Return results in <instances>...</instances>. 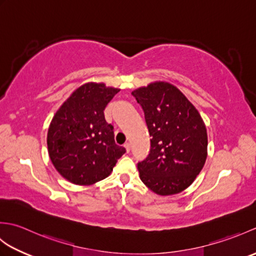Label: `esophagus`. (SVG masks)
Masks as SVG:
<instances>
[{
	"label": "esophagus",
	"instance_id": "obj_1",
	"mask_svg": "<svg viewBox=\"0 0 256 256\" xmlns=\"http://www.w3.org/2000/svg\"><path fill=\"white\" fill-rule=\"evenodd\" d=\"M124 148H125V150H126V153H130V150H131V144L125 143L124 144Z\"/></svg>",
	"mask_w": 256,
	"mask_h": 256
}]
</instances>
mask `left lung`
Listing matches in <instances>:
<instances>
[{"label":"left lung","mask_w":256,"mask_h":256,"mask_svg":"<svg viewBox=\"0 0 256 256\" xmlns=\"http://www.w3.org/2000/svg\"><path fill=\"white\" fill-rule=\"evenodd\" d=\"M144 111L150 140L148 157L138 162L140 178L152 192L175 194L189 187L206 158V125L182 92L168 82L132 92Z\"/></svg>","instance_id":"8db88e82"}]
</instances>
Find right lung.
<instances>
[{
    "instance_id": "obj_1",
    "label": "right lung",
    "mask_w": 256,
    "mask_h": 256,
    "mask_svg": "<svg viewBox=\"0 0 256 256\" xmlns=\"http://www.w3.org/2000/svg\"><path fill=\"white\" fill-rule=\"evenodd\" d=\"M120 89L89 82L79 86L54 116L47 146L52 165L70 182L92 184L106 178L125 148L116 144L104 108Z\"/></svg>"
}]
</instances>
